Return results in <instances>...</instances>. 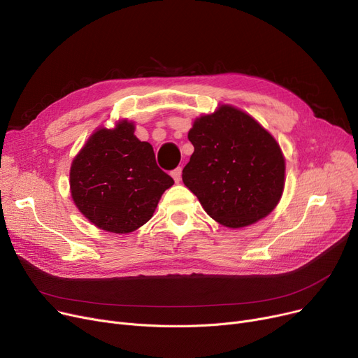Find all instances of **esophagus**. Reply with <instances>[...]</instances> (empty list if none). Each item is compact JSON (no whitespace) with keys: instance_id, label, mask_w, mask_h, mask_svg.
<instances>
[{"instance_id":"1","label":"esophagus","mask_w":358,"mask_h":358,"mask_svg":"<svg viewBox=\"0 0 358 358\" xmlns=\"http://www.w3.org/2000/svg\"><path fill=\"white\" fill-rule=\"evenodd\" d=\"M172 178L175 179L176 183L180 182V179H182V169H180V167H176V169L173 170V172H172Z\"/></svg>"}]
</instances>
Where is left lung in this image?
<instances>
[{"label":"left lung","mask_w":358,"mask_h":358,"mask_svg":"<svg viewBox=\"0 0 358 358\" xmlns=\"http://www.w3.org/2000/svg\"><path fill=\"white\" fill-rule=\"evenodd\" d=\"M182 180L207 214L239 229L266 217L282 195L285 160L275 138L255 119L229 105L198 119Z\"/></svg>","instance_id":"1"}]
</instances>
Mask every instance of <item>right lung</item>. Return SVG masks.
<instances>
[{"label": "right lung", "instance_id": "1", "mask_svg": "<svg viewBox=\"0 0 358 358\" xmlns=\"http://www.w3.org/2000/svg\"><path fill=\"white\" fill-rule=\"evenodd\" d=\"M134 124L99 128L70 170L71 196L94 226L131 233L152 217L163 192L175 183L157 166L150 143L134 135Z\"/></svg>", "mask_w": 358, "mask_h": 358}]
</instances>
